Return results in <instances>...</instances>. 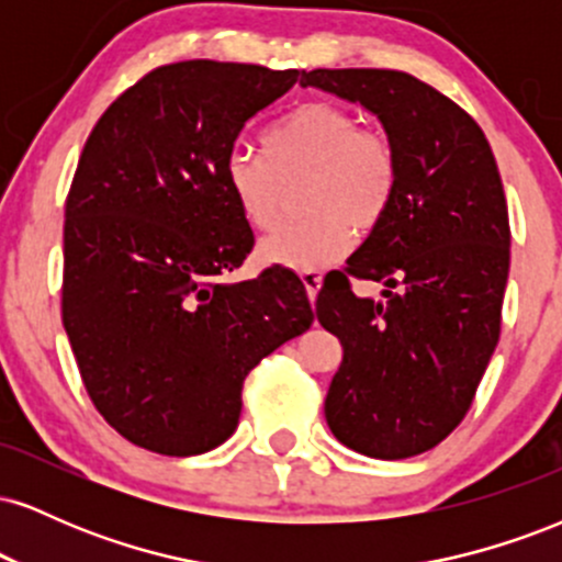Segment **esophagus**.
<instances>
[{"label":"esophagus","mask_w":562,"mask_h":562,"mask_svg":"<svg viewBox=\"0 0 562 562\" xmlns=\"http://www.w3.org/2000/svg\"><path fill=\"white\" fill-rule=\"evenodd\" d=\"M301 280H303V288H306L308 301H312V303L317 301V293H319V288H322V274L319 272H303Z\"/></svg>","instance_id":"esophagus-1"}]
</instances>
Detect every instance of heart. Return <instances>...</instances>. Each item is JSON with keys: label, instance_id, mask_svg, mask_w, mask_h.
I'll use <instances>...</instances> for the list:
<instances>
[{"label": "heart", "instance_id": "heart-1", "mask_svg": "<svg viewBox=\"0 0 562 562\" xmlns=\"http://www.w3.org/2000/svg\"><path fill=\"white\" fill-rule=\"evenodd\" d=\"M261 153L232 150L224 187L245 224L269 232L280 222L288 190L301 187L308 218L261 243L263 261L314 272L346 254L353 232H370L389 214L398 190V156L389 134L362 128L344 105L312 100L261 134Z\"/></svg>", "mask_w": 562, "mask_h": 562}]
</instances>
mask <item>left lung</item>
Wrapping results in <instances>:
<instances>
[{
  "label": "left lung",
  "mask_w": 562,
  "mask_h": 562,
  "mask_svg": "<svg viewBox=\"0 0 562 562\" xmlns=\"http://www.w3.org/2000/svg\"><path fill=\"white\" fill-rule=\"evenodd\" d=\"M301 87L378 115L398 156L389 214L317 295V319L344 346L327 425L375 460L423 454L468 415L499 340L509 272L499 169L481 126L402 70H303ZM351 276L383 281L384 301L353 294Z\"/></svg>",
  "instance_id": "1"
}]
</instances>
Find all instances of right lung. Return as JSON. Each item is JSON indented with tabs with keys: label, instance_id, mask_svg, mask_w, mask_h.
Instances as JSON below:
<instances>
[{
	"label": "right lung",
	"instance_id": "right-lung-1",
	"mask_svg": "<svg viewBox=\"0 0 562 562\" xmlns=\"http://www.w3.org/2000/svg\"><path fill=\"white\" fill-rule=\"evenodd\" d=\"M299 70L216 60L160 66L89 134L66 200L63 327L89 398L142 449L190 457L235 434L243 380L308 330L295 274L224 282L254 232L224 187L245 121Z\"/></svg>",
	"mask_w": 562,
	"mask_h": 562
}]
</instances>
